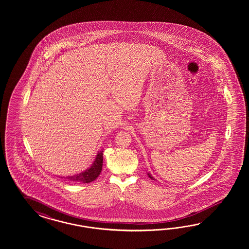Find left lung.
I'll return each instance as SVG.
<instances>
[{
    "label": "left lung",
    "mask_w": 249,
    "mask_h": 249,
    "mask_svg": "<svg viewBox=\"0 0 249 249\" xmlns=\"http://www.w3.org/2000/svg\"><path fill=\"white\" fill-rule=\"evenodd\" d=\"M148 176H149V177H150V178H151V180H155V179H154V178H153V177H152V175H151V174H148Z\"/></svg>",
    "instance_id": "left-lung-1"
}]
</instances>
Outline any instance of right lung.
I'll return each instance as SVG.
<instances>
[{
	"label": "right lung",
	"mask_w": 249,
	"mask_h": 249,
	"mask_svg": "<svg viewBox=\"0 0 249 249\" xmlns=\"http://www.w3.org/2000/svg\"><path fill=\"white\" fill-rule=\"evenodd\" d=\"M102 165H103V151H98L90 168L87 169L86 171H84L83 173L75 174L72 176H68L66 177V179L71 181L89 183L98 178V175L101 173Z\"/></svg>",
	"instance_id": "right-lung-1"
}]
</instances>
